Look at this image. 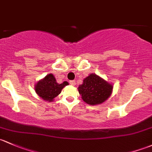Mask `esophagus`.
I'll use <instances>...</instances> for the list:
<instances>
[{
	"mask_svg": "<svg viewBox=\"0 0 152 152\" xmlns=\"http://www.w3.org/2000/svg\"><path fill=\"white\" fill-rule=\"evenodd\" d=\"M70 84H71V85L74 86L75 84H76V81H73V80H72V81H70Z\"/></svg>",
	"mask_w": 152,
	"mask_h": 152,
	"instance_id": "esophagus-1",
	"label": "esophagus"
}]
</instances>
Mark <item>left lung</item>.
Here are the masks:
<instances>
[{"mask_svg":"<svg viewBox=\"0 0 152 152\" xmlns=\"http://www.w3.org/2000/svg\"><path fill=\"white\" fill-rule=\"evenodd\" d=\"M112 89V85L94 73L85 78L78 88L83 100L89 105L103 103L110 97Z\"/></svg>","mask_w":152,"mask_h":152,"instance_id":"obj_1","label":"left lung"}]
</instances>
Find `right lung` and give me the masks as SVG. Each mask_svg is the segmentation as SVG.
<instances>
[{"label":"right lung","instance_id":"right-lung-1","mask_svg":"<svg viewBox=\"0 0 152 152\" xmlns=\"http://www.w3.org/2000/svg\"><path fill=\"white\" fill-rule=\"evenodd\" d=\"M67 81L58 84L53 74L50 73L45 76L44 79L39 81L35 87L36 93L44 100L52 102L55 97L60 94L64 87L68 85Z\"/></svg>","mask_w":152,"mask_h":152}]
</instances>
